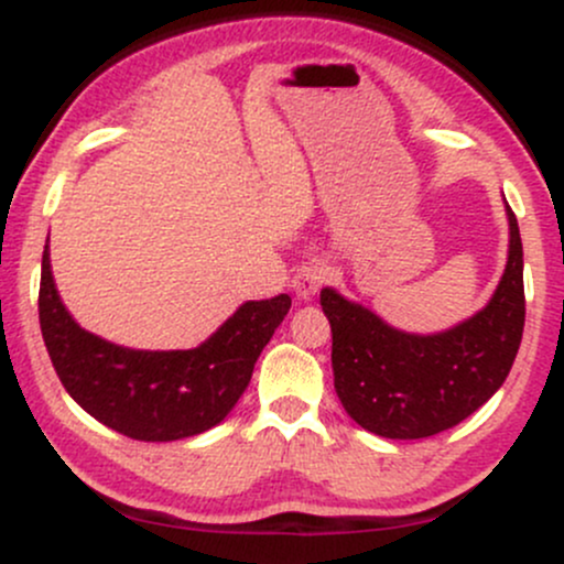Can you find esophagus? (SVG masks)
<instances>
[{
  "instance_id": "obj_1",
  "label": "esophagus",
  "mask_w": 564,
  "mask_h": 564,
  "mask_svg": "<svg viewBox=\"0 0 564 564\" xmlns=\"http://www.w3.org/2000/svg\"><path fill=\"white\" fill-rule=\"evenodd\" d=\"M328 281V268L323 262H307L296 270L294 278H291V289H294L296 300L310 302L323 283Z\"/></svg>"
}]
</instances>
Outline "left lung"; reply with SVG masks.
Returning <instances> with one entry per match:
<instances>
[{"label":"left lung","instance_id":"obj_1","mask_svg":"<svg viewBox=\"0 0 564 564\" xmlns=\"http://www.w3.org/2000/svg\"><path fill=\"white\" fill-rule=\"evenodd\" d=\"M509 217V257L480 313L440 334H405L377 313L323 289L332 323L334 390L364 430L390 440H419L451 430L475 413L509 377L525 328L522 241Z\"/></svg>","mask_w":564,"mask_h":564}]
</instances>
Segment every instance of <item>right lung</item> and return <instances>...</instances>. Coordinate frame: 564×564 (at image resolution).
Instances as JSON below:
<instances>
[{"mask_svg":"<svg viewBox=\"0 0 564 564\" xmlns=\"http://www.w3.org/2000/svg\"><path fill=\"white\" fill-rule=\"evenodd\" d=\"M289 307V294L243 302L204 345L129 349L70 318L55 289L50 246L42 254L39 323L57 377L89 416L145 443L193 437L223 422Z\"/></svg>","mask_w":564,"mask_h":564,"instance_id":"1","label":"right lung"}]
</instances>
